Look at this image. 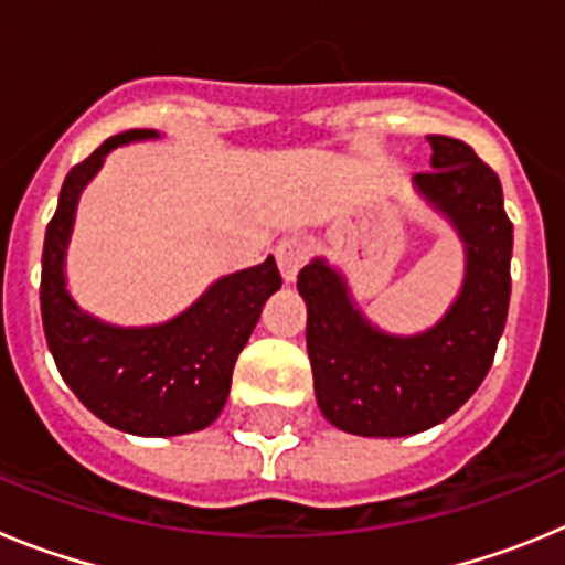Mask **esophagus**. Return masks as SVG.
Here are the masks:
<instances>
[{
  "instance_id": "obj_1",
  "label": "esophagus",
  "mask_w": 565,
  "mask_h": 565,
  "mask_svg": "<svg viewBox=\"0 0 565 565\" xmlns=\"http://www.w3.org/2000/svg\"><path fill=\"white\" fill-rule=\"evenodd\" d=\"M308 254H311V248H308L306 239L299 237H282L277 243V248H274V257H277V266L279 271H282V277H286V282H294L299 274V268L306 266Z\"/></svg>"
}]
</instances>
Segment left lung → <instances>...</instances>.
I'll list each match as a JSON object with an SVG mask.
<instances>
[{
  "label": "left lung",
  "mask_w": 565,
  "mask_h": 565,
  "mask_svg": "<svg viewBox=\"0 0 565 565\" xmlns=\"http://www.w3.org/2000/svg\"><path fill=\"white\" fill-rule=\"evenodd\" d=\"M427 141L433 169L416 174V186L467 243V279L450 313L422 337H384L353 311L342 277L322 259L297 277L319 411L353 436H413L450 418L489 373L507 326L512 221L501 181L469 143Z\"/></svg>",
  "instance_id": "obj_1"
}]
</instances>
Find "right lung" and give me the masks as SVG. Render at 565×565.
Masks as SVG:
<instances>
[{"label":"right lung","instance_id":"1","mask_svg":"<svg viewBox=\"0 0 565 565\" xmlns=\"http://www.w3.org/2000/svg\"><path fill=\"white\" fill-rule=\"evenodd\" d=\"M154 138V129L113 135L64 178L42 252V322L67 387L104 424L132 436L163 438L203 430L221 416L232 371L263 306L282 277L268 257L209 288L198 306L158 328H109L76 308L64 288V248L78 192L118 143Z\"/></svg>","mask_w":565,"mask_h":565}]
</instances>
